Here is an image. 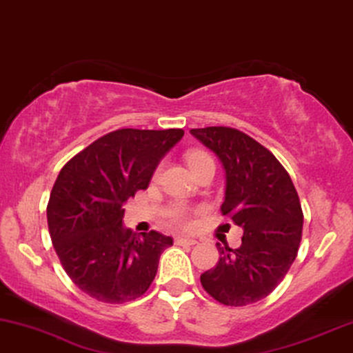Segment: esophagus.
Masks as SVG:
<instances>
[{"label": "esophagus", "mask_w": 353, "mask_h": 353, "mask_svg": "<svg viewBox=\"0 0 353 353\" xmlns=\"http://www.w3.org/2000/svg\"><path fill=\"white\" fill-rule=\"evenodd\" d=\"M177 243V245H195L196 241L195 239H189V237H176V241H174Z\"/></svg>", "instance_id": "34e87169"}]
</instances>
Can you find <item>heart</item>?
Wrapping results in <instances>:
<instances>
[{"label":"heart","instance_id":"heart-1","mask_svg":"<svg viewBox=\"0 0 353 353\" xmlns=\"http://www.w3.org/2000/svg\"><path fill=\"white\" fill-rule=\"evenodd\" d=\"M208 159H211V157L203 152H192L187 154V161H189L192 169H194L196 164L208 161ZM168 218H169V221H171V224L176 225V228H189L190 225V210L184 205H176L168 211Z\"/></svg>","mask_w":353,"mask_h":353}]
</instances>
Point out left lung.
<instances>
[{
  "mask_svg": "<svg viewBox=\"0 0 353 353\" xmlns=\"http://www.w3.org/2000/svg\"><path fill=\"white\" fill-rule=\"evenodd\" d=\"M225 171L221 213L242 228V245L221 247L219 261L200 276L201 285L228 307L265 299L292 266L302 241L303 213L297 190L270 150L232 128L192 129Z\"/></svg>",
  "mask_w": 353,
  "mask_h": 353,
  "instance_id": "obj_1",
  "label": "left lung"
}]
</instances>
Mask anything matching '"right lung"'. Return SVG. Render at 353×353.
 <instances>
[{"instance_id": "add662e5", "label": "right lung", "mask_w": 353, "mask_h": 353, "mask_svg": "<svg viewBox=\"0 0 353 353\" xmlns=\"http://www.w3.org/2000/svg\"><path fill=\"white\" fill-rule=\"evenodd\" d=\"M182 129H119L83 148L61 169L46 218L61 265L82 292L105 303L139 299L152 285L172 239L135 236L122 225V205L145 190Z\"/></svg>"}]
</instances>
